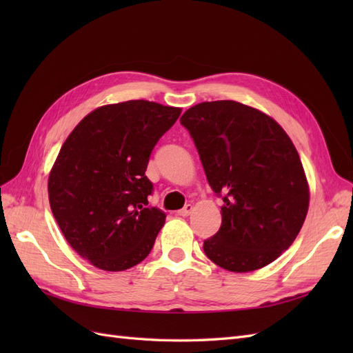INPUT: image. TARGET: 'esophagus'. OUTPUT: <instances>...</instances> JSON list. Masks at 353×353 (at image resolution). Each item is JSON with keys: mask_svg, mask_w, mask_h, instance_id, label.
Masks as SVG:
<instances>
[{"mask_svg": "<svg viewBox=\"0 0 353 353\" xmlns=\"http://www.w3.org/2000/svg\"><path fill=\"white\" fill-rule=\"evenodd\" d=\"M191 210H193V205H185L183 209L176 212V215L178 216H188L190 213H191Z\"/></svg>", "mask_w": 353, "mask_h": 353, "instance_id": "34e87169", "label": "esophagus"}]
</instances>
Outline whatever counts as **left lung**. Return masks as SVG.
I'll use <instances>...</instances> for the list:
<instances>
[{
  "instance_id": "1",
  "label": "left lung",
  "mask_w": 353,
  "mask_h": 353,
  "mask_svg": "<svg viewBox=\"0 0 353 353\" xmlns=\"http://www.w3.org/2000/svg\"><path fill=\"white\" fill-rule=\"evenodd\" d=\"M210 188L222 197L219 231L203 243L208 258L250 272L290 248L309 206L301 157L272 117L237 101L196 104L181 116Z\"/></svg>"
}]
</instances>
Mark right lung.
Masks as SVG:
<instances>
[{
    "instance_id": "obj_1",
    "label": "right lung",
    "mask_w": 353,
    "mask_h": 353,
    "mask_svg": "<svg viewBox=\"0 0 353 353\" xmlns=\"http://www.w3.org/2000/svg\"><path fill=\"white\" fill-rule=\"evenodd\" d=\"M181 109L145 100L101 105L66 138L48 178V199L63 236L104 271L144 261L165 223L148 206V159Z\"/></svg>"
}]
</instances>
